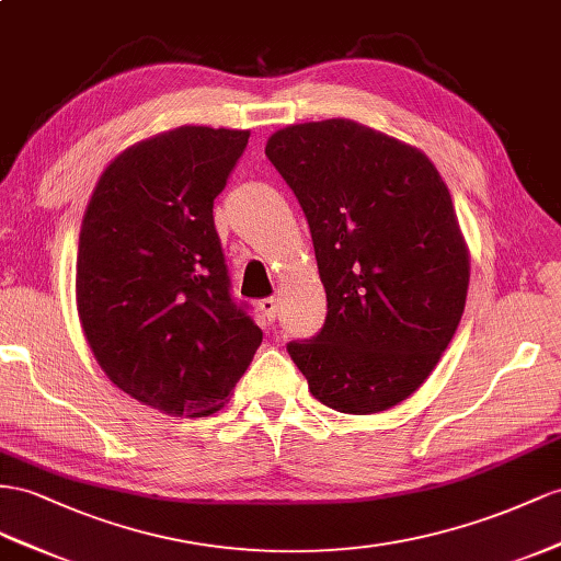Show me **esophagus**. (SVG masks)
<instances>
[{"instance_id":"obj_1","label":"esophagus","mask_w":561,"mask_h":561,"mask_svg":"<svg viewBox=\"0 0 561 561\" xmlns=\"http://www.w3.org/2000/svg\"><path fill=\"white\" fill-rule=\"evenodd\" d=\"M257 306H261L263 314H265V318H267L270 322L277 318V312H279V300H277L275 296H270V298H263V300H261V304H257Z\"/></svg>"}]
</instances>
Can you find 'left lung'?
I'll return each instance as SVG.
<instances>
[{"instance_id":"obj_1","label":"left lung","mask_w":561,"mask_h":561,"mask_svg":"<svg viewBox=\"0 0 561 561\" xmlns=\"http://www.w3.org/2000/svg\"><path fill=\"white\" fill-rule=\"evenodd\" d=\"M265 156L310 227L327 320L286 343L310 393L371 414L426 381L462 320L469 253L448 186L410 144L355 121L300 123Z\"/></svg>"}]
</instances>
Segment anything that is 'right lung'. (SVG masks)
<instances>
[{
    "label": "right lung",
    "mask_w": 561,
    "mask_h": 561,
    "mask_svg": "<svg viewBox=\"0 0 561 561\" xmlns=\"http://www.w3.org/2000/svg\"><path fill=\"white\" fill-rule=\"evenodd\" d=\"M249 130L184 125L125 149L84 210L76 296L106 377L165 414L218 412L263 332L229 291L213 201Z\"/></svg>",
    "instance_id": "right-lung-1"
}]
</instances>
